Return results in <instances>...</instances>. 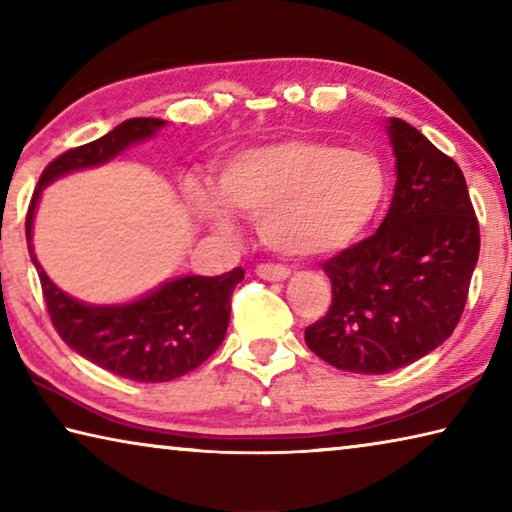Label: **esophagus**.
Returning <instances> with one entry per match:
<instances>
[{"mask_svg": "<svg viewBox=\"0 0 512 512\" xmlns=\"http://www.w3.org/2000/svg\"><path fill=\"white\" fill-rule=\"evenodd\" d=\"M255 273L259 277H264V280H268V282H282V280H287L291 271L287 266H280V264H259L255 268Z\"/></svg>", "mask_w": 512, "mask_h": 512, "instance_id": "esophagus-1", "label": "esophagus"}]
</instances>
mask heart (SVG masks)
Wrapping results in <instances>:
<instances>
[{
    "label": "heart",
    "instance_id": "heart-1",
    "mask_svg": "<svg viewBox=\"0 0 512 512\" xmlns=\"http://www.w3.org/2000/svg\"><path fill=\"white\" fill-rule=\"evenodd\" d=\"M216 192L194 187L189 194L216 230L232 232L228 206L257 219L264 244L277 253L327 255L375 225L388 201V171L375 151L289 137L225 160Z\"/></svg>",
    "mask_w": 512,
    "mask_h": 512
}]
</instances>
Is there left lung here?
<instances>
[{
	"label": "left lung",
	"mask_w": 512,
	"mask_h": 512,
	"mask_svg": "<svg viewBox=\"0 0 512 512\" xmlns=\"http://www.w3.org/2000/svg\"><path fill=\"white\" fill-rule=\"evenodd\" d=\"M395 192L375 235L327 259V314L305 329L329 366L386 375L452 336L479 259V221L458 164L418 128L388 119Z\"/></svg>",
	"instance_id": "1"
}]
</instances>
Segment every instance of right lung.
Returning <instances> with one entry per match:
<instances>
[{
	"instance_id": "right-lung-1",
	"label": "right lung",
	"mask_w": 512,
	"mask_h": 512,
	"mask_svg": "<svg viewBox=\"0 0 512 512\" xmlns=\"http://www.w3.org/2000/svg\"><path fill=\"white\" fill-rule=\"evenodd\" d=\"M164 124L153 117L128 119L99 140L58 155L42 171L27 212L29 255L60 339L97 366L144 384L178 379L212 357L228 332L230 298L244 280V268L216 277H176L126 305H85L49 280L33 253L31 235L40 194L49 183L65 173L99 167L131 144L149 140Z\"/></svg>"
}]
</instances>
